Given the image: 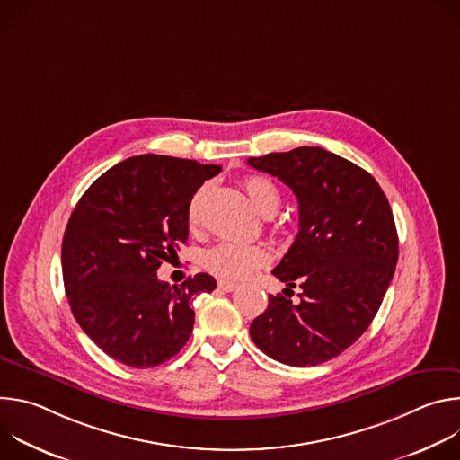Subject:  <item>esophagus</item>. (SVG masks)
<instances>
[{"label": "esophagus", "instance_id": "1", "mask_svg": "<svg viewBox=\"0 0 460 460\" xmlns=\"http://www.w3.org/2000/svg\"><path fill=\"white\" fill-rule=\"evenodd\" d=\"M238 288V284L236 282H229V280H218V289H222V291H226V293H231V291H234Z\"/></svg>", "mask_w": 460, "mask_h": 460}]
</instances>
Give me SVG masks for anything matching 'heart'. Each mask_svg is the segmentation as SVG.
Returning <instances> with one entry per match:
<instances>
[{"label": "heart", "instance_id": "heart-1", "mask_svg": "<svg viewBox=\"0 0 460 460\" xmlns=\"http://www.w3.org/2000/svg\"><path fill=\"white\" fill-rule=\"evenodd\" d=\"M251 204L264 217L273 215L280 206V190L273 180L268 176H247L242 181ZM209 192V185H202L189 202L187 218L196 224L200 215V208ZM270 261V251L261 243H238V242H220L208 249L204 254V266L217 277L240 280L252 275L258 268Z\"/></svg>", "mask_w": 460, "mask_h": 460}]
</instances>
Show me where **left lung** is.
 I'll list each match as a JSON object with an SVG mask.
<instances>
[{
  "mask_svg": "<svg viewBox=\"0 0 460 460\" xmlns=\"http://www.w3.org/2000/svg\"><path fill=\"white\" fill-rule=\"evenodd\" d=\"M282 180L298 200V234L273 270L300 302L270 295L251 322L252 342L271 358L316 366L348 349L375 318L395 273L399 236L376 180L322 147L249 158Z\"/></svg>",
  "mask_w": 460,
  "mask_h": 460,
  "instance_id": "8db88e82",
  "label": "left lung"
}]
</instances>
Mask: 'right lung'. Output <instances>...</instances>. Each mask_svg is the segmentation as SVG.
Masks as SVG:
<instances>
[{
    "instance_id": "1",
    "label": "right lung",
    "mask_w": 460,
    "mask_h": 460,
    "mask_svg": "<svg viewBox=\"0 0 460 460\" xmlns=\"http://www.w3.org/2000/svg\"><path fill=\"white\" fill-rule=\"evenodd\" d=\"M220 172L160 155L105 171L76 204L61 243L63 284L84 333L111 358L155 367L172 358L194 325L192 298L211 293L208 273L169 286L156 275L187 242V208Z\"/></svg>"
}]
</instances>
